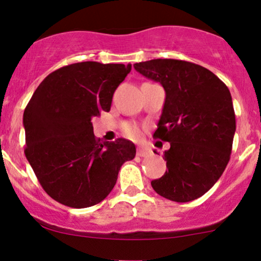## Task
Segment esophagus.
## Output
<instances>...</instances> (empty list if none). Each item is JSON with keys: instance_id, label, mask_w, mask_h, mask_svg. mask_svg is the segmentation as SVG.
I'll list each match as a JSON object with an SVG mask.
<instances>
[{"instance_id": "34e87169", "label": "esophagus", "mask_w": 261, "mask_h": 261, "mask_svg": "<svg viewBox=\"0 0 261 261\" xmlns=\"http://www.w3.org/2000/svg\"><path fill=\"white\" fill-rule=\"evenodd\" d=\"M137 155L138 156H142V158H144V156H149L150 155V150L148 149V148H143V147H138V149H137Z\"/></svg>"}]
</instances>
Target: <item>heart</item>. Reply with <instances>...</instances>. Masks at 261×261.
Segmentation results:
<instances>
[{
    "mask_svg": "<svg viewBox=\"0 0 261 261\" xmlns=\"http://www.w3.org/2000/svg\"><path fill=\"white\" fill-rule=\"evenodd\" d=\"M124 131H125V134L127 135V136H130L133 138H138L141 136V128L138 127L136 124L125 125Z\"/></svg>",
    "mask_w": 261,
    "mask_h": 261,
    "instance_id": "1",
    "label": "heart"
}]
</instances>
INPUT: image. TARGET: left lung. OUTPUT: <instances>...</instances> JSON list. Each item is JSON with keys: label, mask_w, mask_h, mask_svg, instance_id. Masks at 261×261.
Returning <instances> with one entry per match:
<instances>
[{"label": "left lung", "mask_w": 261, "mask_h": 261, "mask_svg": "<svg viewBox=\"0 0 261 261\" xmlns=\"http://www.w3.org/2000/svg\"><path fill=\"white\" fill-rule=\"evenodd\" d=\"M135 70L159 82L166 98L154 137L170 142L167 171L151 187L176 202L207 193L222 176L232 149L235 112L229 89L202 66L174 59H154Z\"/></svg>", "instance_id": "obj_1"}]
</instances>
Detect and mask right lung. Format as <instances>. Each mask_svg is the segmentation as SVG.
<instances>
[{"instance_id":"right-lung-1","label":"right lung","mask_w":261,"mask_h":261,"mask_svg":"<svg viewBox=\"0 0 261 261\" xmlns=\"http://www.w3.org/2000/svg\"><path fill=\"white\" fill-rule=\"evenodd\" d=\"M131 65L77 62L51 72L25 108V155L51 199L73 208L107 197L136 147L118 138L100 142L91 119L111 110L115 89Z\"/></svg>"}]
</instances>
